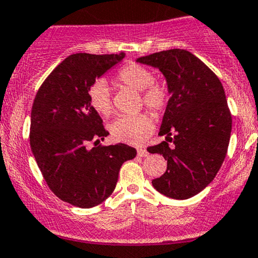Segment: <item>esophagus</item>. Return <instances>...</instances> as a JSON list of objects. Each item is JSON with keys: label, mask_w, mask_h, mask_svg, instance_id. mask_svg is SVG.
Listing matches in <instances>:
<instances>
[{"label": "esophagus", "mask_w": 258, "mask_h": 258, "mask_svg": "<svg viewBox=\"0 0 258 258\" xmlns=\"http://www.w3.org/2000/svg\"><path fill=\"white\" fill-rule=\"evenodd\" d=\"M137 155H139L140 157H147V156H148V152H147V151L145 150V148L139 147V148H137Z\"/></svg>", "instance_id": "34e87169"}]
</instances>
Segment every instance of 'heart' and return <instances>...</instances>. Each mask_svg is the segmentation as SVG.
Masks as SVG:
<instances>
[{
  "label": "heart",
  "mask_w": 258,
  "mask_h": 258,
  "mask_svg": "<svg viewBox=\"0 0 258 258\" xmlns=\"http://www.w3.org/2000/svg\"><path fill=\"white\" fill-rule=\"evenodd\" d=\"M117 80L123 85L141 91V102L155 116H161L167 110L170 91L162 81H153V75L147 67L137 63H128L117 72ZM88 100L93 110L101 116L108 117L113 112L110 88L103 80H98L88 90ZM153 121L148 113L142 112L134 116H121L110 127L113 140L123 144L139 145L152 132Z\"/></svg>",
  "instance_id": "obj_1"
}]
</instances>
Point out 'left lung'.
Segmentation results:
<instances>
[{"label": "left lung", "instance_id": "8db88e82", "mask_svg": "<svg viewBox=\"0 0 258 258\" xmlns=\"http://www.w3.org/2000/svg\"><path fill=\"white\" fill-rule=\"evenodd\" d=\"M137 62L157 67L170 91L158 132L166 141L147 148L167 160V170L152 184L171 199H189L213 181L227 153L232 117L223 86L201 59L186 49L156 52Z\"/></svg>", "mask_w": 258, "mask_h": 258}]
</instances>
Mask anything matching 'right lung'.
<instances>
[{
  "label": "right lung",
  "instance_id": "right-lung-1",
  "mask_svg": "<svg viewBox=\"0 0 258 258\" xmlns=\"http://www.w3.org/2000/svg\"><path fill=\"white\" fill-rule=\"evenodd\" d=\"M123 57V52L71 54L43 81L33 101L30 145L38 168L59 200L81 209L105 201L122 163L137 155L124 144L97 146L110 134L88 100L96 79ZM91 142L95 146L88 149Z\"/></svg>",
  "mask_w": 258,
  "mask_h": 258
}]
</instances>
